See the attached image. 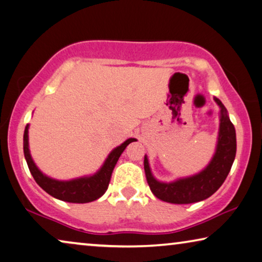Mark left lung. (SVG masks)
Wrapping results in <instances>:
<instances>
[{
  "instance_id": "1",
  "label": "left lung",
  "mask_w": 262,
  "mask_h": 262,
  "mask_svg": "<svg viewBox=\"0 0 262 262\" xmlns=\"http://www.w3.org/2000/svg\"><path fill=\"white\" fill-rule=\"evenodd\" d=\"M220 106V128L215 155L208 166L198 174L190 178L179 179L174 183H159L152 177L146 156L144 158V170L151 192L157 198L171 204H192L207 199L228 176L234 162L236 152L235 128L227 115L226 107L218 98H214Z\"/></svg>"
}]
</instances>
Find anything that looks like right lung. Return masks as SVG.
Wrapping results in <instances>:
<instances>
[{
  "mask_svg": "<svg viewBox=\"0 0 262 262\" xmlns=\"http://www.w3.org/2000/svg\"><path fill=\"white\" fill-rule=\"evenodd\" d=\"M135 138L127 139L120 146L116 147L114 151L108 155L107 159L102 166V168L92 177L86 178H79L70 182H58V180L48 178L43 173L36 167L33 159H31L29 148H28V125L26 126L23 135V151L26 157L28 167L33 174L35 182L41 186L44 191L49 193L54 198L59 200L68 201V203L75 204H85L90 201L97 200L107 190L108 183H110L112 171L117 164L120 155L125 150V147L131 142H135Z\"/></svg>",
  "mask_w": 262,
  "mask_h": 262,
  "instance_id": "1",
  "label": "right lung"
}]
</instances>
